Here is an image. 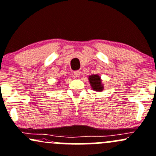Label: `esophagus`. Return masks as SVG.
<instances>
[{
    "mask_svg": "<svg viewBox=\"0 0 156 156\" xmlns=\"http://www.w3.org/2000/svg\"><path fill=\"white\" fill-rule=\"evenodd\" d=\"M74 75L75 77H79L81 75V71L80 70H77V71L74 72Z\"/></svg>",
    "mask_w": 156,
    "mask_h": 156,
    "instance_id": "esophagus-1",
    "label": "esophagus"
}]
</instances>
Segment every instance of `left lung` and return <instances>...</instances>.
Returning <instances> with one entry per match:
<instances>
[{
	"label": "left lung",
	"mask_w": 156,
	"mask_h": 156,
	"mask_svg": "<svg viewBox=\"0 0 156 156\" xmlns=\"http://www.w3.org/2000/svg\"><path fill=\"white\" fill-rule=\"evenodd\" d=\"M88 78L92 90L97 92H101L104 90V84H102L101 79L98 75H90Z\"/></svg>",
	"instance_id": "obj_1"
}]
</instances>
